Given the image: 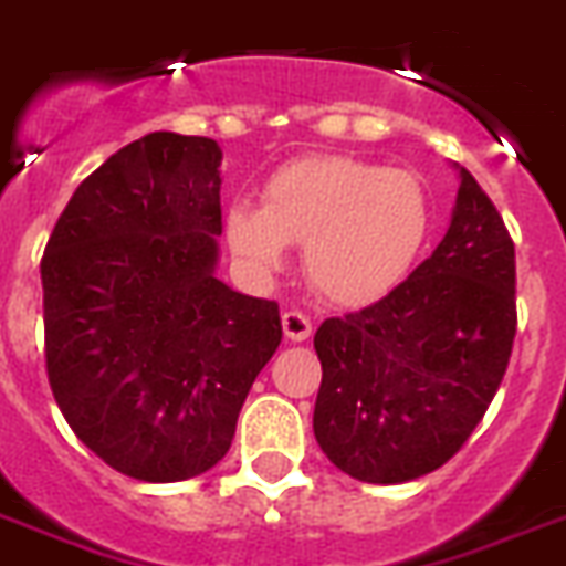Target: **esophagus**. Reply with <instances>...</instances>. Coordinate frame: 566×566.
<instances>
[{"label": "esophagus", "mask_w": 566, "mask_h": 566, "mask_svg": "<svg viewBox=\"0 0 566 566\" xmlns=\"http://www.w3.org/2000/svg\"><path fill=\"white\" fill-rule=\"evenodd\" d=\"M283 332L294 343L308 340V335H312V321L303 312H294V308L292 312H283Z\"/></svg>", "instance_id": "34e87169"}]
</instances>
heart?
Masks as SVG:
<instances>
[{
	"label": "heart",
	"instance_id": "1",
	"mask_svg": "<svg viewBox=\"0 0 566 566\" xmlns=\"http://www.w3.org/2000/svg\"><path fill=\"white\" fill-rule=\"evenodd\" d=\"M231 254L254 280L303 245L308 283L337 306H369L403 283L432 234V197L407 168L340 154L303 157L265 180L263 206L231 202L223 214Z\"/></svg>",
	"mask_w": 566,
	"mask_h": 566
}]
</instances>
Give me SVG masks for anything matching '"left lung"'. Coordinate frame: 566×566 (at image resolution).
Masks as SVG:
<instances>
[{"label":"left lung","mask_w":566,"mask_h":566,"mask_svg":"<svg viewBox=\"0 0 566 566\" xmlns=\"http://www.w3.org/2000/svg\"><path fill=\"white\" fill-rule=\"evenodd\" d=\"M455 171L438 249L384 301L329 317L315 335V438L337 470L366 484H407L443 467L510 364L515 245L475 177L458 163Z\"/></svg>","instance_id":"left-lung-1"}]
</instances>
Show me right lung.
<instances>
[{
	"label": "right lung",
	"mask_w": 566,
	"mask_h": 566,
	"mask_svg": "<svg viewBox=\"0 0 566 566\" xmlns=\"http://www.w3.org/2000/svg\"><path fill=\"white\" fill-rule=\"evenodd\" d=\"M220 163L154 132L82 180L42 258L53 398L94 455L145 484L209 472L277 352L280 308L217 277Z\"/></svg>",
	"instance_id": "add662e5"
}]
</instances>
